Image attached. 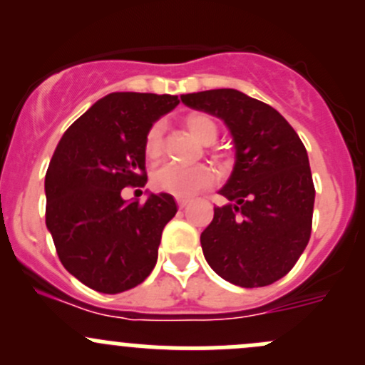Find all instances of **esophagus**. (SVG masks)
<instances>
[{
	"label": "esophagus",
	"instance_id": "34e87169",
	"mask_svg": "<svg viewBox=\"0 0 365 365\" xmlns=\"http://www.w3.org/2000/svg\"><path fill=\"white\" fill-rule=\"evenodd\" d=\"M176 203H178L180 208H185V206L189 205V200H185V197H178V200H176Z\"/></svg>",
	"mask_w": 365,
	"mask_h": 365
}]
</instances>
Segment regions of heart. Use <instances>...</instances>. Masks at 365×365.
<instances>
[{"instance_id": "heart-1", "label": "heart", "mask_w": 365, "mask_h": 365, "mask_svg": "<svg viewBox=\"0 0 365 365\" xmlns=\"http://www.w3.org/2000/svg\"><path fill=\"white\" fill-rule=\"evenodd\" d=\"M185 127L203 145L215 143L217 134H219L215 121L206 114H190L185 120ZM162 152H164V125L157 121L146 132L145 153L150 160H155L162 155ZM213 180H215L213 171L206 165L185 168L178 164H164L155 169L152 176L155 189L178 197H189L200 190L208 189Z\"/></svg>"}]
</instances>
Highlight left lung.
<instances>
[{
	"label": "left lung",
	"instance_id": "1",
	"mask_svg": "<svg viewBox=\"0 0 365 365\" xmlns=\"http://www.w3.org/2000/svg\"><path fill=\"white\" fill-rule=\"evenodd\" d=\"M220 118L235 143V168L201 233L212 270L231 284L261 288L284 277L311 238L314 183L304 143L272 106L231 88L182 95Z\"/></svg>",
	"mask_w": 365,
	"mask_h": 365
}]
</instances>
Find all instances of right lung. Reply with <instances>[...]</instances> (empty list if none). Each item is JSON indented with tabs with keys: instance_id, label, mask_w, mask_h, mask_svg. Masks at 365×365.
I'll list each match as a JSON object with an SVG mask.
<instances>
[{
	"instance_id": "right-lung-1",
	"label": "right lung",
	"mask_w": 365,
	"mask_h": 365,
	"mask_svg": "<svg viewBox=\"0 0 365 365\" xmlns=\"http://www.w3.org/2000/svg\"><path fill=\"white\" fill-rule=\"evenodd\" d=\"M178 104L176 95L109 93L54 150L46 175L47 230L61 264L95 292H127L155 267L175 200L160 192L130 203L121 189L145 187L146 132Z\"/></svg>"
}]
</instances>
